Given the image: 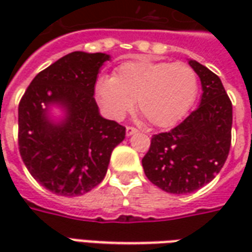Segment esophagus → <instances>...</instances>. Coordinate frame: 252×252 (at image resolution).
<instances>
[{
  "label": "esophagus",
  "mask_w": 252,
  "mask_h": 252,
  "mask_svg": "<svg viewBox=\"0 0 252 252\" xmlns=\"http://www.w3.org/2000/svg\"><path fill=\"white\" fill-rule=\"evenodd\" d=\"M137 129L135 128V126H126V136H131V135H133V133H136Z\"/></svg>",
  "instance_id": "34e87169"
}]
</instances>
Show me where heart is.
I'll list each match as a JSON object with an SVG mask.
<instances>
[{
	"label": "heart",
	"instance_id": "1",
	"mask_svg": "<svg viewBox=\"0 0 252 252\" xmlns=\"http://www.w3.org/2000/svg\"><path fill=\"white\" fill-rule=\"evenodd\" d=\"M198 93L197 72L186 63L139 59L120 64L113 77L101 78L95 95L105 113L121 120L133 108L158 128L180 123Z\"/></svg>",
	"mask_w": 252,
	"mask_h": 252
}]
</instances>
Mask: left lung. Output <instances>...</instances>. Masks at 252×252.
I'll list each match as a JSON object with an SVG mask.
<instances>
[{
    "label": "left lung",
    "instance_id": "1",
    "mask_svg": "<svg viewBox=\"0 0 252 252\" xmlns=\"http://www.w3.org/2000/svg\"><path fill=\"white\" fill-rule=\"evenodd\" d=\"M189 64L201 79L200 106L171 131L154 135L142 159L148 180L173 194L191 193L209 184L231 147L232 102L220 78L195 61Z\"/></svg>",
    "mask_w": 252,
    "mask_h": 252
}]
</instances>
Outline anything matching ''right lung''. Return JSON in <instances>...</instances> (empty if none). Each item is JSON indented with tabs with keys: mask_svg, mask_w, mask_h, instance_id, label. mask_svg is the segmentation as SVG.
<instances>
[{
	"mask_svg": "<svg viewBox=\"0 0 252 252\" xmlns=\"http://www.w3.org/2000/svg\"><path fill=\"white\" fill-rule=\"evenodd\" d=\"M106 54L74 51L40 71L19 104V150L31 175L59 195H81L104 180L126 126L99 115L94 85ZM59 104L55 123L48 108Z\"/></svg>",
	"mask_w": 252,
	"mask_h": 252,
	"instance_id": "add662e5",
	"label": "right lung"
}]
</instances>
